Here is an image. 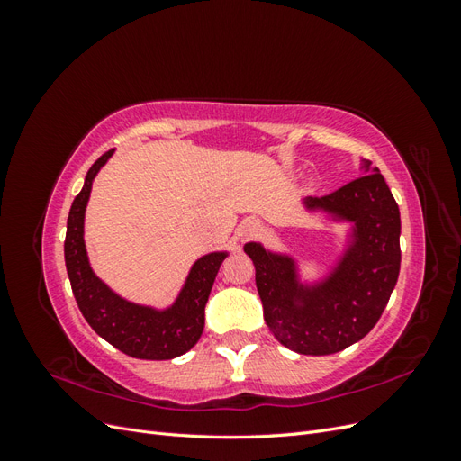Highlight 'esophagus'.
Masks as SVG:
<instances>
[{
  "instance_id": "34e87169",
  "label": "esophagus",
  "mask_w": 461,
  "mask_h": 461,
  "mask_svg": "<svg viewBox=\"0 0 461 461\" xmlns=\"http://www.w3.org/2000/svg\"><path fill=\"white\" fill-rule=\"evenodd\" d=\"M244 236H254V234H258L259 230H261V222H258V221H248V222H244Z\"/></svg>"
}]
</instances>
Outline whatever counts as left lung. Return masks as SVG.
I'll use <instances>...</instances> for the list:
<instances>
[{
    "label": "left lung",
    "instance_id": "1",
    "mask_svg": "<svg viewBox=\"0 0 461 461\" xmlns=\"http://www.w3.org/2000/svg\"><path fill=\"white\" fill-rule=\"evenodd\" d=\"M305 205L354 221V242L337 269L313 288L296 281L294 261L256 244L244 252L256 265L265 323L288 350L329 356L361 340L381 319L400 273V209L379 169Z\"/></svg>",
    "mask_w": 461,
    "mask_h": 461
}]
</instances>
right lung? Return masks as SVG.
Instances as JSON below:
<instances>
[{
    "label": "right lung",
    "mask_w": 461,
    "mask_h": 461,
    "mask_svg": "<svg viewBox=\"0 0 461 461\" xmlns=\"http://www.w3.org/2000/svg\"><path fill=\"white\" fill-rule=\"evenodd\" d=\"M105 151L86 173L85 186L75 198L67 219L65 265L80 313L104 340L138 359H173L186 354L203 332L205 303L217 271L227 254L215 252L194 263L173 308L158 312L136 305L111 292L94 275L85 248V212L92 180L111 158Z\"/></svg>",
    "instance_id": "1"
}]
</instances>
